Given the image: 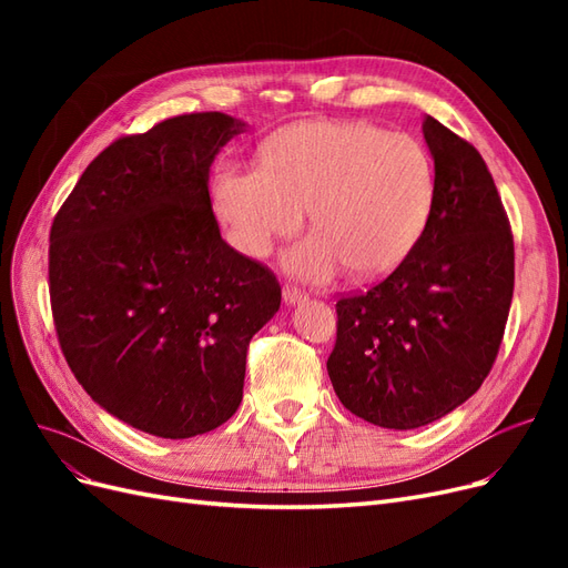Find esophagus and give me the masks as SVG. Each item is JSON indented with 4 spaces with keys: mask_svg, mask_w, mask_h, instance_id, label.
Returning <instances> with one entry per match:
<instances>
[{
    "mask_svg": "<svg viewBox=\"0 0 568 568\" xmlns=\"http://www.w3.org/2000/svg\"><path fill=\"white\" fill-rule=\"evenodd\" d=\"M282 296H284V303H288V305H296V303L305 301V294H303V291H301L298 286H294V284H286V286L282 288Z\"/></svg>",
    "mask_w": 568,
    "mask_h": 568,
    "instance_id": "esophagus-1",
    "label": "esophagus"
}]
</instances>
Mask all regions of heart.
<instances>
[{
	"label": "heart",
	"instance_id": "1",
	"mask_svg": "<svg viewBox=\"0 0 568 568\" xmlns=\"http://www.w3.org/2000/svg\"><path fill=\"white\" fill-rule=\"evenodd\" d=\"M215 209L236 246L265 257L296 234L307 211L315 234L288 267L326 280L343 265L355 280L384 277L422 239L436 203V168L417 136L365 120H313L272 134L263 168H225Z\"/></svg>",
	"mask_w": 568,
	"mask_h": 568
}]
</instances>
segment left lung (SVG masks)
Segmentation results:
<instances>
[{
	"instance_id": "8db88e82",
	"label": "left lung",
	"mask_w": 568,
	"mask_h": 568,
	"mask_svg": "<svg viewBox=\"0 0 568 568\" xmlns=\"http://www.w3.org/2000/svg\"><path fill=\"white\" fill-rule=\"evenodd\" d=\"M436 203L405 261L336 303L326 359L343 407L384 428H419L480 388L500 351L514 294V236L480 153L424 118Z\"/></svg>"
}]
</instances>
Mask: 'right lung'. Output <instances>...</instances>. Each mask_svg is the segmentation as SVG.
Segmentation results:
<instances>
[{
  "mask_svg": "<svg viewBox=\"0 0 568 568\" xmlns=\"http://www.w3.org/2000/svg\"><path fill=\"white\" fill-rule=\"evenodd\" d=\"M244 130L205 111L125 134L88 165L49 232V298L80 386L161 438L225 424L246 353L280 311L274 272L220 236L209 173Z\"/></svg>",
  "mask_w": 568,
  "mask_h": 568,
  "instance_id": "1",
  "label": "right lung"
}]
</instances>
